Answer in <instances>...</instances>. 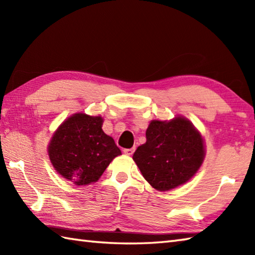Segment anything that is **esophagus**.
Here are the masks:
<instances>
[{
    "label": "esophagus",
    "mask_w": 255,
    "mask_h": 255,
    "mask_svg": "<svg viewBox=\"0 0 255 255\" xmlns=\"http://www.w3.org/2000/svg\"><path fill=\"white\" fill-rule=\"evenodd\" d=\"M133 152H134V148H131V149H125V150H124V153L127 154V155H132Z\"/></svg>",
    "instance_id": "obj_1"
}]
</instances>
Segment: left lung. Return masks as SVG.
Returning <instances> with one entry per match:
<instances>
[{
    "label": "left lung",
    "mask_w": 255,
    "mask_h": 255,
    "mask_svg": "<svg viewBox=\"0 0 255 255\" xmlns=\"http://www.w3.org/2000/svg\"><path fill=\"white\" fill-rule=\"evenodd\" d=\"M145 138L147 141L138 147L132 159L147 182L158 191H169L186 183L203 163V139L185 118L152 121Z\"/></svg>",
    "instance_id": "left-lung-1"
}]
</instances>
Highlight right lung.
<instances>
[{
	"instance_id": "add662e5",
	"label": "right lung",
	"mask_w": 255,
	"mask_h": 255,
	"mask_svg": "<svg viewBox=\"0 0 255 255\" xmlns=\"http://www.w3.org/2000/svg\"><path fill=\"white\" fill-rule=\"evenodd\" d=\"M102 124L100 116L75 114L58 128L48 147L56 171L75 185L97 181L122 154L114 139L102 130Z\"/></svg>"
}]
</instances>
